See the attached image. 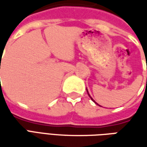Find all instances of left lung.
I'll use <instances>...</instances> for the list:
<instances>
[{"mask_svg": "<svg viewBox=\"0 0 147 147\" xmlns=\"http://www.w3.org/2000/svg\"><path fill=\"white\" fill-rule=\"evenodd\" d=\"M87 92H88V89H87ZM88 96H90V98L92 99V100H93V101H94V100H93V99H92V97H91V96L89 95V93H88ZM94 102H95V101H94ZM95 103H96V102H95ZM96 104H97V103H96ZM97 105H98V104H97Z\"/></svg>", "mask_w": 147, "mask_h": 147, "instance_id": "left-lung-1", "label": "left lung"}]
</instances>
